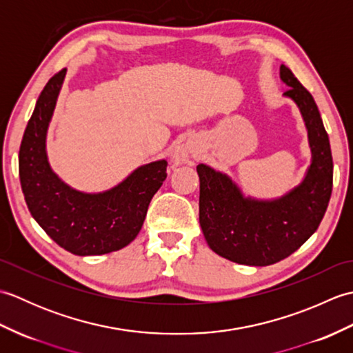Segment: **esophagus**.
<instances>
[{"mask_svg": "<svg viewBox=\"0 0 353 353\" xmlns=\"http://www.w3.org/2000/svg\"><path fill=\"white\" fill-rule=\"evenodd\" d=\"M191 157V152L188 148H183V147H179L176 152H174V154H172V161H174L176 163H185V162H188V159Z\"/></svg>", "mask_w": 353, "mask_h": 353, "instance_id": "obj_1", "label": "esophagus"}]
</instances>
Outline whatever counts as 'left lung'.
Returning a JSON list of instances; mask_svg holds the SVG:
<instances>
[{"instance_id":"obj_1","label":"left lung","mask_w":353,"mask_h":353,"mask_svg":"<svg viewBox=\"0 0 353 353\" xmlns=\"http://www.w3.org/2000/svg\"><path fill=\"white\" fill-rule=\"evenodd\" d=\"M281 80L308 132L311 163L303 181L281 197L256 199L224 172L197 165L201 232L216 254L236 264L265 267L290 256L317 230L331 199L334 163L317 104L285 65Z\"/></svg>"}]
</instances>
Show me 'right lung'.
Wrapping results in <instances>:
<instances>
[{"mask_svg":"<svg viewBox=\"0 0 353 353\" xmlns=\"http://www.w3.org/2000/svg\"><path fill=\"white\" fill-rule=\"evenodd\" d=\"M66 68L52 76L36 101L19 148V181L28 211L47 235L79 256L104 254L138 236L153 196L167 179V161L141 165L101 192L74 190L52 171L47 133Z\"/></svg>","mask_w":353,"mask_h":353,"instance_id":"right-lung-1","label":"right lung"}]
</instances>
